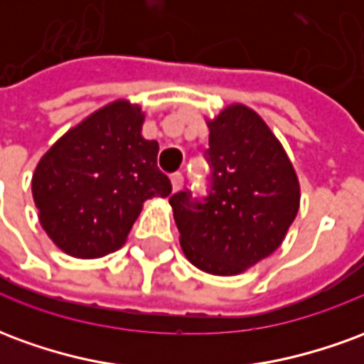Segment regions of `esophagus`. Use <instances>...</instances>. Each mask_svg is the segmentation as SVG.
<instances>
[{"label":"esophagus","mask_w":364,"mask_h":364,"mask_svg":"<svg viewBox=\"0 0 364 364\" xmlns=\"http://www.w3.org/2000/svg\"><path fill=\"white\" fill-rule=\"evenodd\" d=\"M171 187H173V193L183 187V175L181 173H173L171 175Z\"/></svg>","instance_id":"34e87169"}]
</instances>
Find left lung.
Instances as JSON below:
<instances>
[{"label": "left lung", "mask_w": 364, "mask_h": 364, "mask_svg": "<svg viewBox=\"0 0 364 364\" xmlns=\"http://www.w3.org/2000/svg\"><path fill=\"white\" fill-rule=\"evenodd\" d=\"M208 124L213 185L205 200L169 198L185 257L200 271L234 277L282 244L300 208L292 161L259 112L224 107Z\"/></svg>", "instance_id": "1"}]
</instances>
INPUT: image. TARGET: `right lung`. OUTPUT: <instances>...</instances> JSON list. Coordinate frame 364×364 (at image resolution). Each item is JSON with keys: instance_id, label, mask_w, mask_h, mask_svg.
Segmentation results:
<instances>
[{"instance_id": "right-lung-1", "label": "right lung", "mask_w": 364, "mask_h": 364, "mask_svg": "<svg viewBox=\"0 0 364 364\" xmlns=\"http://www.w3.org/2000/svg\"><path fill=\"white\" fill-rule=\"evenodd\" d=\"M146 112L117 99L70 128L38 159L33 198L38 222L60 250L77 259L117 252L144 200L169 197L156 140H146Z\"/></svg>"}]
</instances>
